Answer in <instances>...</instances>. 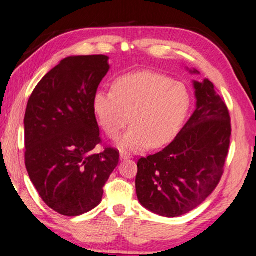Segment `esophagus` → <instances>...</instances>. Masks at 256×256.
I'll return each instance as SVG.
<instances>
[{
	"label": "esophagus",
	"mask_w": 256,
	"mask_h": 256,
	"mask_svg": "<svg viewBox=\"0 0 256 256\" xmlns=\"http://www.w3.org/2000/svg\"><path fill=\"white\" fill-rule=\"evenodd\" d=\"M129 158H132L130 155L127 154V153H124V152H121V153H120V160H129Z\"/></svg>",
	"instance_id": "obj_1"
}]
</instances>
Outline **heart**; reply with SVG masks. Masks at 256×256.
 I'll use <instances>...</instances> for the list:
<instances>
[{
  "label": "heart",
  "instance_id": "b5f03b06",
  "mask_svg": "<svg viewBox=\"0 0 256 256\" xmlns=\"http://www.w3.org/2000/svg\"><path fill=\"white\" fill-rule=\"evenodd\" d=\"M190 103L184 84L146 70L118 78L112 91L96 92L93 106L103 130L112 140L124 130L130 116L132 126L116 146L121 150L140 152L171 142L180 132Z\"/></svg>",
  "mask_w": 256,
  "mask_h": 256
}]
</instances>
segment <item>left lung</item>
<instances>
[{
	"label": "left lung",
	"instance_id": "left-lung-1",
	"mask_svg": "<svg viewBox=\"0 0 256 256\" xmlns=\"http://www.w3.org/2000/svg\"><path fill=\"white\" fill-rule=\"evenodd\" d=\"M192 83L196 102L190 119L168 147L137 163V198L162 217L186 214L212 194L230 148L232 127L225 102L208 78Z\"/></svg>",
	"mask_w": 256,
	"mask_h": 256
}]
</instances>
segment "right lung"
I'll use <instances>...</instances> for the list:
<instances>
[{"mask_svg": "<svg viewBox=\"0 0 256 256\" xmlns=\"http://www.w3.org/2000/svg\"><path fill=\"white\" fill-rule=\"evenodd\" d=\"M110 70L104 55L70 56L44 76L24 116L26 168L44 202L64 216L100 204L119 152L96 154L100 132L93 100Z\"/></svg>", "mask_w": 256, "mask_h": 256, "instance_id": "obj_1", "label": "right lung"}]
</instances>
